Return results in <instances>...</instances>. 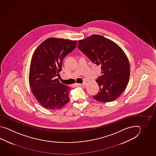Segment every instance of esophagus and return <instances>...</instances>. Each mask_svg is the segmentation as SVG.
I'll list each match as a JSON object with an SVG mask.
<instances>
[{
  "label": "esophagus",
  "instance_id": "1",
  "mask_svg": "<svg viewBox=\"0 0 156 156\" xmlns=\"http://www.w3.org/2000/svg\"><path fill=\"white\" fill-rule=\"evenodd\" d=\"M86 83H87L86 82H83V83H76L77 85H79V86H85L86 85Z\"/></svg>",
  "mask_w": 156,
  "mask_h": 156
}]
</instances>
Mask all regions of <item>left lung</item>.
<instances>
[{
  "instance_id": "left-lung-1",
  "label": "left lung",
  "mask_w": 156,
  "mask_h": 156,
  "mask_svg": "<svg viewBox=\"0 0 156 156\" xmlns=\"http://www.w3.org/2000/svg\"><path fill=\"white\" fill-rule=\"evenodd\" d=\"M78 43L81 52L101 66L102 75L96 80L100 91L93 98L103 103L114 101L124 91L129 79V63L126 53L117 44L101 35L93 34Z\"/></svg>"
}]
</instances>
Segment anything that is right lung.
Instances as JSON below:
<instances>
[{"label":"right lung","instance_id":"right-lung-1","mask_svg":"<svg viewBox=\"0 0 156 156\" xmlns=\"http://www.w3.org/2000/svg\"><path fill=\"white\" fill-rule=\"evenodd\" d=\"M77 41L50 38L35 50L30 65L29 83L34 96L47 109H60L70 100V87L57 77L68 53L76 47Z\"/></svg>","mask_w":156,"mask_h":156}]
</instances>
